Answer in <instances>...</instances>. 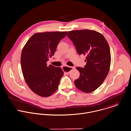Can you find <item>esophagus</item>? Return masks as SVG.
<instances>
[{
    "label": "esophagus",
    "instance_id": "esophagus-1",
    "mask_svg": "<svg viewBox=\"0 0 131 131\" xmlns=\"http://www.w3.org/2000/svg\"><path fill=\"white\" fill-rule=\"evenodd\" d=\"M62 69L64 71H65V73L66 74H68L70 71V70H72L73 69H75L74 67H70V66H64L62 67Z\"/></svg>",
    "mask_w": 131,
    "mask_h": 131
}]
</instances>
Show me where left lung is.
<instances>
[{"label": "left lung", "mask_w": 131, "mask_h": 131, "mask_svg": "<svg viewBox=\"0 0 131 131\" xmlns=\"http://www.w3.org/2000/svg\"><path fill=\"white\" fill-rule=\"evenodd\" d=\"M67 36L79 54L86 56L84 67H77L80 75L74 81L75 85L84 93H91L102 84L109 72L111 54L108 43L102 34L95 30L70 31Z\"/></svg>", "instance_id": "1"}]
</instances>
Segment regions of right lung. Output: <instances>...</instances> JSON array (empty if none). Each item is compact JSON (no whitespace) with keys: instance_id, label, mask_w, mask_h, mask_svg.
I'll list each match as a JSON object with an SVG mask.
<instances>
[{"instance_id":"1","label":"right lung","mask_w":131,"mask_h":131,"mask_svg":"<svg viewBox=\"0 0 131 131\" xmlns=\"http://www.w3.org/2000/svg\"><path fill=\"white\" fill-rule=\"evenodd\" d=\"M67 32L35 33L23 48L21 57L23 75L31 90L38 96L49 97L58 88L64 72L61 67L48 66L47 62L53 56L59 42Z\"/></svg>"}]
</instances>
